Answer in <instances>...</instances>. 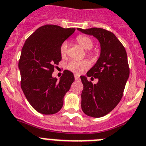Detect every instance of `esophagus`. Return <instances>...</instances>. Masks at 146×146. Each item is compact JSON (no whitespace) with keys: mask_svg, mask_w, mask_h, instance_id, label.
<instances>
[{"mask_svg":"<svg viewBox=\"0 0 146 146\" xmlns=\"http://www.w3.org/2000/svg\"><path fill=\"white\" fill-rule=\"evenodd\" d=\"M74 77H75L76 80H79V76L78 74H74Z\"/></svg>","mask_w":146,"mask_h":146,"instance_id":"34e87169","label":"esophagus"}]
</instances>
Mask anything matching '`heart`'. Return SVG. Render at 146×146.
I'll return each instance as SVG.
<instances>
[{"label":"heart","instance_id":"heart-1","mask_svg":"<svg viewBox=\"0 0 146 146\" xmlns=\"http://www.w3.org/2000/svg\"><path fill=\"white\" fill-rule=\"evenodd\" d=\"M76 42L79 43L83 48L88 50L93 47L94 42L92 38L86 35H79L76 38ZM67 48H68V44L67 42H63L60 46V52H61V56L64 57L67 53ZM88 54L93 56L94 52H88ZM90 61L88 60H82V61H78V60H73L70 61L67 65V70L72 71L75 73H80L83 72L84 70L89 68Z\"/></svg>","mask_w":146,"mask_h":146}]
</instances>
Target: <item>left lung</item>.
<instances>
[{"mask_svg": "<svg viewBox=\"0 0 146 146\" xmlns=\"http://www.w3.org/2000/svg\"><path fill=\"white\" fill-rule=\"evenodd\" d=\"M93 35L100 43V55L87 76L98 79L97 84L80 76L83 84L82 110L85 115L100 118L110 113L120 102L130 74L127 52L113 33L103 28H78ZM94 79V78H93Z\"/></svg>", "mask_w": 146, "mask_h": 146, "instance_id": "1", "label": "left lung"}]
</instances>
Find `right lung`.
Instances as JSON below:
<instances>
[{
    "instance_id": "add662e5",
    "label": "right lung",
    "mask_w": 146,
    "mask_h": 146,
    "mask_svg": "<svg viewBox=\"0 0 146 146\" xmlns=\"http://www.w3.org/2000/svg\"><path fill=\"white\" fill-rule=\"evenodd\" d=\"M76 28L46 25L26 40L19 61L21 88L29 104L37 112L52 115L61 110L64 97L74 82L73 73L64 70L59 81L53 78L61 61L60 46Z\"/></svg>"
}]
</instances>
